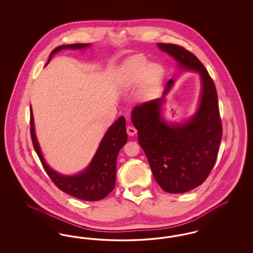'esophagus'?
Instances as JSON below:
<instances>
[{
    "label": "esophagus",
    "mask_w": 253,
    "mask_h": 253,
    "mask_svg": "<svg viewBox=\"0 0 253 253\" xmlns=\"http://www.w3.org/2000/svg\"><path fill=\"white\" fill-rule=\"evenodd\" d=\"M136 129L134 128V127H132V126H128L127 127V133L130 135V136H132V135H134L135 133H136Z\"/></svg>",
    "instance_id": "esophagus-1"
}]
</instances>
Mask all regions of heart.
Here are the masks:
<instances>
[{"mask_svg": "<svg viewBox=\"0 0 253 253\" xmlns=\"http://www.w3.org/2000/svg\"><path fill=\"white\" fill-rule=\"evenodd\" d=\"M164 73L162 65L157 62L149 63L141 56H133L126 60L120 70L119 80L125 90L137 87L143 81L147 84L155 85L161 80Z\"/></svg>", "mask_w": 253, "mask_h": 253, "instance_id": "1", "label": "heart"}]
</instances>
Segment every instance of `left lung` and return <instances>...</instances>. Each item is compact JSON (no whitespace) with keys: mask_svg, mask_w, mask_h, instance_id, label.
I'll use <instances>...</instances> for the list:
<instances>
[{"mask_svg":"<svg viewBox=\"0 0 253 253\" xmlns=\"http://www.w3.org/2000/svg\"><path fill=\"white\" fill-rule=\"evenodd\" d=\"M157 45L175 60L179 72L198 74L201 91L197 107L192 117L180 122L165 119L163 106L175 82L172 78L161 97L132 108L131 120L159 186L169 193H186L207 179L216 161L222 138L216 89L191 52L170 43Z\"/></svg>","mask_w":253,"mask_h":253,"instance_id":"8db88e82","label":"left lung"}]
</instances>
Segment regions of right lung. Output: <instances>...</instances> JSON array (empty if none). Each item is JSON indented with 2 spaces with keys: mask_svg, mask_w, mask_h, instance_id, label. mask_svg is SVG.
I'll return each instance as SVG.
<instances>
[{
  "mask_svg": "<svg viewBox=\"0 0 253 253\" xmlns=\"http://www.w3.org/2000/svg\"><path fill=\"white\" fill-rule=\"evenodd\" d=\"M91 45V43L60 45L52 51L45 65L48 64L55 54L61 50H82L88 48ZM30 127L33 146L41 162L49 177L62 192L85 201H97L106 197L114 190L116 184L117 157L121 148L127 142L126 121L124 117H120L109 127L90 163L86 168L75 174L60 173L51 168L45 161L37 138L31 105Z\"/></svg>",
  "mask_w": 253,
  "mask_h": 253,
  "instance_id": "right-lung-1",
  "label": "right lung"
}]
</instances>
